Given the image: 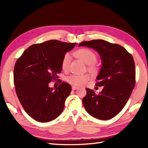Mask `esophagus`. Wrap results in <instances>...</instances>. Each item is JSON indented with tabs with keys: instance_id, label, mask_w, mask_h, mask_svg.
Here are the masks:
<instances>
[{
	"instance_id": "esophagus-1",
	"label": "esophagus",
	"mask_w": 148,
	"mask_h": 148,
	"mask_svg": "<svg viewBox=\"0 0 148 148\" xmlns=\"http://www.w3.org/2000/svg\"><path fill=\"white\" fill-rule=\"evenodd\" d=\"M72 90H76L77 89H79V87H76V86H72Z\"/></svg>"
}]
</instances>
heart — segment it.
I'll return each mask as SVG.
<instances>
[{
  "mask_svg": "<svg viewBox=\"0 0 148 148\" xmlns=\"http://www.w3.org/2000/svg\"><path fill=\"white\" fill-rule=\"evenodd\" d=\"M75 56L77 58L81 59L82 61H84L86 64H91L89 66V69L91 70H95V69H96L94 63L97 61V56L91 50L86 48L80 49L75 52ZM70 62H71V56L69 53L65 54L61 62V67L63 71H66L69 69ZM89 78V75L87 74H73L67 77L66 81L69 84L74 85V86H80L86 84Z\"/></svg>",
  "mask_w": 148,
  "mask_h": 148,
  "instance_id": "heart-1",
  "label": "heart"
}]
</instances>
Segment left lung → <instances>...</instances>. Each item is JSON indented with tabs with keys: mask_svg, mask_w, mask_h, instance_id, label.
Masks as SVG:
<instances>
[{
	"mask_svg": "<svg viewBox=\"0 0 148 148\" xmlns=\"http://www.w3.org/2000/svg\"><path fill=\"white\" fill-rule=\"evenodd\" d=\"M79 46L95 49L102 61L96 86H103V89L96 95L93 90L86 88V95L82 100L84 106L92 117L111 119L123 108L134 87L133 57L123 47L103 40L84 41Z\"/></svg>",
	"mask_w": 148,
	"mask_h": 148,
	"instance_id": "obj_1",
	"label": "left lung"
}]
</instances>
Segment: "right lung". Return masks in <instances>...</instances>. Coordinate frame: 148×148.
<instances>
[{"instance_id": "obj_1", "label": "right lung", "mask_w": 148, "mask_h": 148, "mask_svg": "<svg viewBox=\"0 0 148 148\" xmlns=\"http://www.w3.org/2000/svg\"><path fill=\"white\" fill-rule=\"evenodd\" d=\"M76 44L51 40L32 45L17 60L14 70L16 94L25 112L36 121L48 122L62 113L72 87L62 82L53 89L49 83L58 78L62 58Z\"/></svg>"}]
</instances>
